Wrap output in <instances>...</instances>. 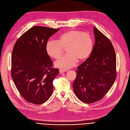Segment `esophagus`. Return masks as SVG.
Wrapping results in <instances>:
<instances>
[{"label": "esophagus", "mask_w": 130, "mask_h": 130, "mask_svg": "<svg viewBox=\"0 0 130 130\" xmlns=\"http://www.w3.org/2000/svg\"><path fill=\"white\" fill-rule=\"evenodd\" d=\"M66 71H67V70H63V69H60V70H59V72H60V73L65 72H66Z\"/></svg>", "instance_id": "1"}]
</instances>
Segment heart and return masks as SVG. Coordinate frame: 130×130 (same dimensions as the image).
<instances>
[{"label": "heart", "instance_id": "1", "mask_svg": "<svg viewBox=\"0 0 130 130\" xmlns=\"http://www.w3.org/2000/svg\"><path fill=\"white\" fill-rule=\"evenodd\" d=\"M93 48V39L88 32L72 29L63 33L57 41L50 40L46 44L48 55L55 59H59L64 49L67 55L56 63V66L67 69L74 66L77 60L83 61L91 55Z\"/></svg>", "mask_w": 130, "mask_h": 130}]
</instances>
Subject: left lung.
<instances>
[{
	"label": "left lung",
	"instance_id": "obj_1",
	"mask_svg": "<svg viewBox=\"0 0 130 130\" xmlns=\"http://www.w3.org/2000/svg\"><path fill=\"white\" fill-rule=\"evenodd\" d=\"M95 43L89 57L77 67L73 83L78 99L92 104L102 99L108 92L116 78L115 49L109 39L93 27Z\"/></svg>",
	"mask_w": 130,
	"mask_h": 130
}]
</instances>
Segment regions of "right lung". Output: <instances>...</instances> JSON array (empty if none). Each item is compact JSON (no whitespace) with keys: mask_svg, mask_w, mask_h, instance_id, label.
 I'll return each mask as SVG.
<instances>
[{"mask_svg":"<svg viewBox=\"0 0 130 130\" xmlns=\"http://www.w3.org/2000/svg\"><path fill=\"white\" fill-rule=\"evenodd\" d=\"M59 30L33 26L24 33L14 44L11 75L20 94L28 103L42 104L53 93V81L59 70L53 68L46 47L48 39Z\"/></svg>","mask_w":130,"mask_h":130,"instance_id":"right-lung-1","label":"right lung"}]
</instances>
